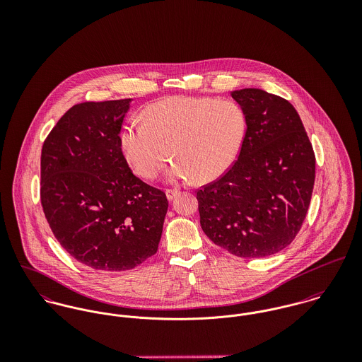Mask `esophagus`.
I'll list each match as a JSON object with an SVG mask.
<instances>
[{
    "instance_id": "obj_1",
    "label": "esophagus",
    "mask_w": 362,
    "mask_h": 362,
    "mask_svg": "<svg viewBox=\"0 0 362 362\" xmlns=\"http://www.w3.org/2000/svg\"><path fill=\"white\" fill-rule=\"evenodd\" d=\"M178 194H180V191H178V189H165V197H167V199H168V201L174 199Z\"/></svg>"
}]
</instances>
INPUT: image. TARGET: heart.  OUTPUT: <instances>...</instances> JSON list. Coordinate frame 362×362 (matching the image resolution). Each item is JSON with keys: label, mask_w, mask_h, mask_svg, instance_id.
<instances>
[{"label": "heart", "mask_w": 362, "mask_h": 362, "mask_svg": "<svg viewBox=\"0 0 362 362\" xmlns=\"http://www.w3.org/2000/svg\"><path fill=\"white\" fill-rule=\"evenodd\" d=\"M247 114L230 99L173 96L148 105L142 124L122 127L119 146L135 173L155 180L171 155L174 181L209 182L223 175L240 153Z\"/></svg>", "instance_id": "heart-1"}]
</instances>
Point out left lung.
Masks as SVG:
<instances>
[{
  "label": "left lung",
  "instance_id": "1",
  "mask_svg": "<svg viewBox=\"0 0 362 362\" xmlns=\"http://www.w3.org/2000/svg\"><path fill=\"white\" fill-rule=\"evenodd\" d=\"M231 96L247 114V134L233 165L197 191L201 227L230 254L263 258L284 250L301 230L315 153L290 102L262 89Z\"/></svg>",
  "mask_w": 362,
  "mask_h": 362
}]
</instances>
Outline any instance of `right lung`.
Instances as JSON below:
<instances>
[{"instance_id": "add662e5", "label": "right lung", "mask_w": 362, "mask_h": 362, "mask_svg": "<svg viewBox=\"0 0 362 362\" xmlns=\"http://www.w3.org/2000/svg\"><path fill=\"white\" fill-rule=\"evenodd\" d=\"M131 99L71 107L47 135L40 199L52 234L78 262L103 272L157 252L167 197L132 174L119 146Z\"/></svg>"}]
</instances>
